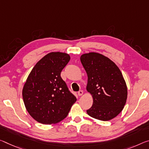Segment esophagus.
I'll return each instance as SVG.
<instances>
[{
  "label": "esophagus",
  "mask_w": 149,
  "mask_h": 149,
  "mask_svg": "<svg viewBox=\"0 0 149 149\" xmlns=\"http://www.w3.org/2000/svg\"><path fill=\"white\" fill-rule=\"evenodd\" d=\"M77 94H78L79 96H81L83 95V91L82 90H79L78 92H77Z\"/></svg>",
  "instance_id": "34e87169"
}]
</instances>
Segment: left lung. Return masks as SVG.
Instances as JSON below:
<instances>
[{
	"mask_svg": "<svg viewBox=\"0 0 149 149\" xmlns=\"http://www.w3.org/2000/svg\"><path fill=\"white\" fill-rule=\"evenodd\" d=\"M80 60L87 74V90L93 97L89 116L109 121L117 116L127 98V88L121 71L115 63L102 54H83Z\"/></svg>",
	"mask_w": 149,
	"mask_h": 149,
	"instance_id": "8db88e82",
	"label": "left lung"
}]
</instances>
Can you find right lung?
Returning a JSON list of instances; mask_svg holds the SVG:
<instances>
[{
    "instance_id": "right-lung-1",
    "label": "right lung",
    "mask_w": 149,
    "mask_h": 149,
    "mask_svg": "<svg viewBox=\"0 0 149 149\" xmlns=\"http://www.w3.org/2000/svg\"><path fill=\"white\" fill-rule=\"evenodd\" d=\"M70 60L68 54L51 52L38 62L22 89L29 114L42 124L57 123L67 117L76 97L61 77Z\"/></svg>"
}]
</instances>
